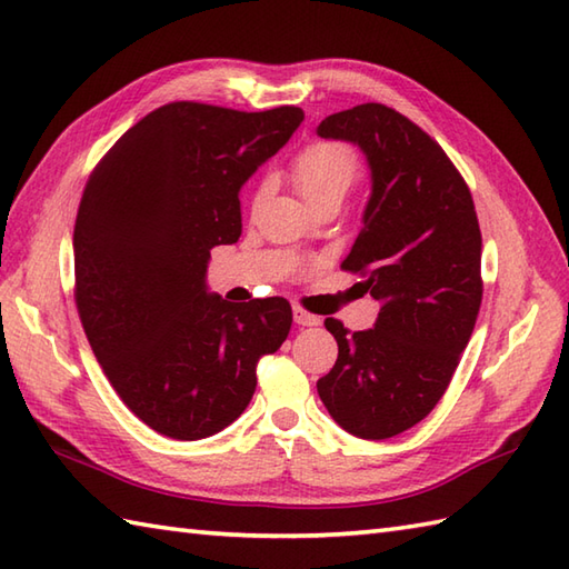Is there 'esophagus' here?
Returning <instances> with one entry per match:
<instances>
[{"mask_svg": "<svg viewBox=\"0 0 569 569\" xmlns=\"http://www.w3.org/2000/svg\"><path fill=\"white\" fill-rule=\"evenodd\" d=\"M293 320L296 325H300V328H316V325H320V318L312 316V312L303 310V308H293Z\"/></svg>", "mask_w": 569, "mask_h": 569, "instance_id": "1", "label": "esophagus"}]
</instances>
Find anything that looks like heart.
Instances as JSON below:
<instances>
[{"label": "heart", "mask_w": 569, "mask_h": 569, "mask_svg": "<svg viewBox=\"0 0 569 569\" xmlns=\"http://www.w3.org/2000/svg\"><path fill=\"white\" fill-rule=\"evenodd\" d=\"M357 178V156L340 143H312L293 161V180L308 204L325 198H345Z\"/></svg>", "instance_id": "b5f03b06"}]
</instances>
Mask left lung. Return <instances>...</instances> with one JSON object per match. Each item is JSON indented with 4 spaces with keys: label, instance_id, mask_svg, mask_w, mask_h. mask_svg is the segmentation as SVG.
Segmentation results:
<instances>
[{
    "label": "left lung",
    "instance_id": "8db88e82",
    "mask_svg": "<svg viewBox=\"0 0 569 569\" xmlns=\"http://www.w3.org/2000/svg\"><path fill=\"white\" fill-rule=\"evenodd\" d=\"M318 137L365 153L367 208L342 266L379 300L373 328L325 320L340 355L318 393L361 440L413 428L438 406L481 306V232L469 188L426 131L377 102L325 117Z\"/></svg>",
    "mask_w": 569,
    "mask_h": 569
}]
</instances>
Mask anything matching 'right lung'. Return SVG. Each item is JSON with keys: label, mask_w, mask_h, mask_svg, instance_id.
I'll return each instance as SVG.
<instances>
[{"label": "right lung", "mask_w": 569, "mask_h": 569, "mask_svg": "<svg viewBox=\"0 0 569 569\" xmlns=\"http://www.w3.org/2000/svg\"><path fill=\"white\" fill-rule=\"evenodd\" d=\"M303 119L300 107L171 102L114 143L82 192L72 253L84 335L119 398L166 438L234 422L259 357L291 330L286 298L229 303L208 266L241 234V186Z\"/></svg>", "instance_id": "right-lung-1"}]
</instances>
